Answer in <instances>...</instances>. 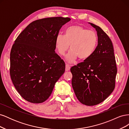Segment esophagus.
<instances>
[{
    "label": "esophagus",
    "instance_id": "obj_1",
    "mask_svg": "<svg viewBox=\"0 0 129 129\" xmlns=\"http://www.w3.org/2000/svg\"><path fill=\"white\" fill-rule=\"evenodd\" d=\"M70 69H71V66L68 64H66V71H69Z\"/></svg>",
    "mask_w": 129,
    "mask_h": 129
}]
</instances>
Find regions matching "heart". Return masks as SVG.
Wrapping results in <instances>:
<instances>
[{"label":"heart","mask_w":129,"mask_h":129,"mask_svg":"<svg viewBox=\"0 0 129 129\" xmlns=\"http://www.w3.org/2000/svg\"><path fill=\"white\" fill-rule=\"evenodd\" d=\"M98 37L94 31L81 25L70 26L66 29L64 36L58 34L55 39V47L60 55H63L69 48L71 51L66 57L69 62L75 61L77 57L86 60L94 52Z\"/></svg>","instance_id":"1"}]
</instances>
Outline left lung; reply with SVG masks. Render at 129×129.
<instances>
[{"instance_id":"1","label":"left lung","mask_w":129,"mask_h":129,"mask_svg":"<svg viewBox=\"0 0 129 129\" xmlns=\"http://www.w3.org/2000/svg\"><path fill=\"white\" fill-rule=\"evenodd\" d=\"M97 45L92 55L71 69L72 84L76 96L83 104L92 106L102 102L115 87L117 69L111 40L99 26Z\"/></svg>"}]
</instances>
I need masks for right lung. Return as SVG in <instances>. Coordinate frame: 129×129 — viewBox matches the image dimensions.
I'll list each match as a JSON object with an SVG mask.
<instances>
[{
  "label": "right lung",
  "mask_w": 129,
  "mask_h": 129,
  "mask_svg": "<svg viewBox=\"0 0 129 129\" xmlns=\"http://www.w3.org/2000/svg\"><path fill=\"white\" fill-rule=\"evenodd\" d=\"M70 20L61 17L35 20L12 47L10 76L17 91L28 102H45L64 73V62L55 52V39L62 26Z\"/></svg>",
  "instance_id": "obj_1"
}]
</instances>
